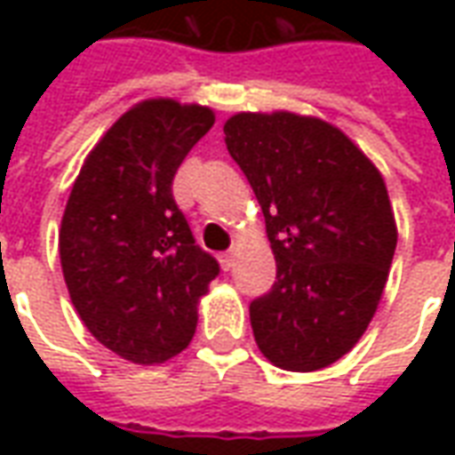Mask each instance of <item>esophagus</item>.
Wrapping results in <instances>:
<instances>
[{
  "instance_id": "1",
  "label": "esophagus",
  "mask_w": 455,
  "mask_h": 455,
  "mask_svg": "<svg viewBox=\"0 0 455 455\" xmlns=\"http://www.w3.org/2000/svg\"><path fill=\"white\" fill-rule=\"evenodd\" d=\"M219 263H221V267H224V270H231V267H234V251L221 253V256H219Z\"/></svg>"
}]
</instances>
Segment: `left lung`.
<instances>
[{
	"mask_svg": "<svg viewBox=\"0 0 455 455\" xmlns=\"http://www.w3.org/2000/svg\"><path fill=\"white\" fill-rule=\"evenodd\" d=\"M224 133L277 263L270 292L251 302L258 348L285 371L326 368L368 329L387 283L397 227L382 175L315 116L243 112Z\"/></svg>",
	"mask_w": 455,
	"mask_h": 455,
	"instance_id": "1",
	"label": "left lung"
}]
</instances>
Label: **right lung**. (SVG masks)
I'll return each mask as SVG.
<instances>
[{
	"label": "right lung",
	"instance_id": "right-lung-1",
	"mask_svg": "<svg viewBox=\"0 0 455 455\" xmlns=\"http://www.w3.org/2000/svg\"><path fill=\"white\" fill-rule=\"evenodd\" d=\"M214 112L146 100L84 160L60 224L70 299L100 343L133 363H163L195 336L197 302L219 275L172 197V178Z\"/></svg>",
	"mask_w": 455,
	"mask_h": 455
}]
</instances>
